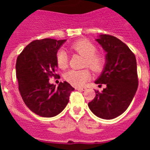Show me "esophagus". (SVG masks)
Returning <instances> with one entry per match:
<instances>
[{
  "label": "esophagus",
  "instance_id": "esophagus-1",
  "mask_svg": "<svg viewBox=\"0 0 150 150\" xmlns=\"http://www.w3.org/2000/svg\"><path fill=\"white\" fill-rule=\"evenodd\" d=\"M76 89L79 90V91H85V90L86 89V87H76Z\"/></svg>",
  "mask_w": 150,
  "mask_h": 150
}]
</instances>
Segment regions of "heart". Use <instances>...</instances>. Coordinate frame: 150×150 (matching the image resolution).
Here are the masks:
<instances>
[{
  "instance_id": "1",
  "label": "heart",
  "mask_w": 150,
  "mask_h": 150,
  "mask_svg": "<svg viewBox=\"0 0 150 150\" xmlns=\"http://www.w3.org/2000/svg\"><path fill=\"white\" fill-rule=\"evenodd\" d=\"M71 49L85 58L84 66H88L94 72H100L104 65V59L102 55L97 54V48L95 44L87 40H80L71 46ZM56 60L59 68L64 69L68 64L66 52L60 50L56 54ZM91 78V74L88 69L70 70L64 75V79L75 86H81Z\"/></svg>"
}]
</instances>
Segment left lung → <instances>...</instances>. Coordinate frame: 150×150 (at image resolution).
<instances>
[{
    "label": "left lung",
    "instance_id": "8db88e82",
    "mask_svg": "<svg viewBox=\"0 0 150 150\" xmlns=\"http://www.w3.org/2000/svg\"><path fill=\"white\" fill-rule=\"evenodd\" d=\"M95 40L107 52L105 64L96 84H105L101 92L88 104L98 117L112 120L128 109L138 87L137 62L134 54L120 40L100 34Z\"/></svg>",
    "mask_w": 150,
    "mask_h": 150
}]
</instances>
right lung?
I'll list each match as a JSON object with an SVG mask.
<instances>
[{"instance_id": "1", "label": "right lung", "mask_w": 150, "mask_h": 150, "mask_svg": "<svg viewBox=\"0 0 150 150\" xmlns=\"http://www.w3.org/2000/svg\"><path fill=\"white\" fill-rule=\"evenodd\" d=\"M65 41L49 38L34 40L17 58L16 70L21 96L29 109L42 117L59 114L74 90L66 81L58 87L50 83L51 76H58L56 54Z\"/></svg>"}]
</instances>
